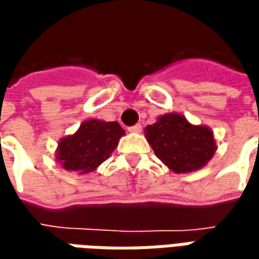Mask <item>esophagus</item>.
Returning <instances> with one entry per match:
<instances>
[{"label":"esophagus","instance_id":"esophagus-1","mask_svg":"<svg viewBox=\"0 0 259 259\" xmlns=\"http://www.w3.org/2000/svg\"><path fill=\"white\" fill-rule=\"evenodd\" d=\"M130 133H140L141 132V124H135V126H132L129 127Z\"/></svg>","mask_w":259,"mask_h":259}]
</instances>
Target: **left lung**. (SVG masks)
<instances>
[{
  "mask_svg": "<svg viewBox=\"0 0 259 259\" xmlns=\"http://www.w3.org/2000/svg\"><path fill=\"white\" fill-rule=\"evenodd\" d=\"M147 141L161 161L175 174L204 168L218 147L211 127L190 123L186 116L169 112L144 129Z\"/></svg>",
  "mask_w": 259,
  "mask_h": 259,
  "instance_id": "obj_1",
  "label": "left lung"
}]
</instances>
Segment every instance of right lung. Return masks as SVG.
Instances as JSON below:
<instances>
[{
  "mask_svg": "<svg viewBox=\"0 0 259 259\" xmlns=\"http://www.w3.org/2000/svg\"><path fill=\"white\" fill-rule=\"evenodd\" d=\"M122 136L124 130L118 122L87 119L73 135L58 141L57 162L69 172L90 174L111 157Z\"/></svg>",
  "mask_w": 259,
  "mask_h": 259,
  "instance_id": "obj_1",
  "label": "right lung"
}]
</instances>
